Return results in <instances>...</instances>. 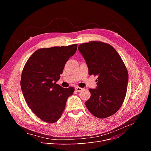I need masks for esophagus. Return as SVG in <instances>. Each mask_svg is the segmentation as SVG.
Instances as JSON below:
<instances>
[{
    "instance_id": "obj_1",
    "label": "esophagus",
    "mask_w": 151,
    "mask_h": 151,
    "mask_svg": "<svg viewBox=\"0 0 151 151\" xmlns=\"http://www.w3.org/2000/svg\"><path fill=\"white\" fill-rule=\"evenodd\" d=\"M83 89V88H80V87H78V86L76 87V88H75V90L77 91V92H80V91Z\"/></svg>"
}]
</instances>
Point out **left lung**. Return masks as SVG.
Returning <instances> with one entry per match:
<instances>
[{"label":"left lung","mask_w":151,"mask_h":151,"mask_svg":"<svg viewBox=\"0 0 151 151\" xmlns=\"http://www.w3.org/2000/svg\"><path fill=\"white\" fill-rule=\"evenodd\" d=\"M89 69V75L98 76L96 89H89L91 97L85 102L88 110L99 118L113 115L120 108L127 93L129 74L116 50L101 42L79 45Z\"/></svg>","instance_id":"obj_1"}]
</instances>
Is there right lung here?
I'll return each instance as SVG.
<instances>
[{
	"mask_svg": "<svg viewBox=\"0 0 151 151\" xmlns=\"http://www.w3.org/2000/svg\"><path fill=\"white\" fill-rule=\"evenodd\" d=\"M77 44L40 48L29 58L23 68L21 87L27 104L35 115L47 123H55L65 108L73 87L63 88L60 79L67 60L74 55Z\"/></svg>",
	"mask_w": 151,
	"mask_h": 151,
	"instance_id": "1",
	"label": "right lung"
}]
</instances>
